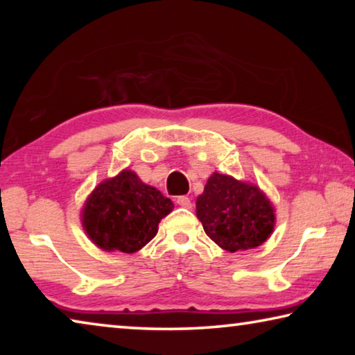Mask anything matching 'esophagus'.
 <instances>
[{
    "label": "esophagus",
    "instance_id": "obj_1",
    "mask_svg": "<svg viewBox=\"0 0 355 355\" xmlns=\"http://www.w3.org/2000/svg\"><path fill=\"white\" fill-rule=\"evenodd\" d=\"M175 202L178 203L180 207H183V208H191V207H192V203H191V200H189V197H186V196H180V197H177Z\"/></svg>",
    "mask_w": 355,
    "mask_h": 355
}]
</instances>
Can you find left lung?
I'll list each match as a JSON object with an SVG mask.
<instances>
[{"label": "left lung", "mask_w": 355, "mask_h": 355, "mask_svg": "<svg viewBox=\"0 0 355 355\" xmlns=\"http://www.w3.org/2000/svg\"><path fill=\"white\" fill-rule=\"evenodd\" d=\"M196 213L207 235L232 254L261 245L275 225L272 202L257 184L219 172L197 197Z\"/></svg>", "instance_id": "8db88e82"}]
</instances>
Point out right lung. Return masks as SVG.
I'll use <instances>...</instances> for the list:
<instances>
[{
  "instance_id": "right-lung-1",
  "label": "right lung",
  "mask_w": 355,
  "mask_h": 355,
  "mask_svg": "<svg viewBox=\"0 0 355 355\" xmlns=\"http://www.w3.org/2000/svg\"><path fill=\"white\" fill-rule=\"evenodd\" d=\"M172 209L171 199L136 172L123 169L95 186L83 205L81 224L101 250L135 254L152 241L161 219Z\"/></svg>"
}]
</instances>
